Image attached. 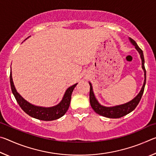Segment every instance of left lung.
<instances>
[{
  "label": "left lung",
  "mask_w": 156,
  "mask_h": 156,
  "mask_svg": "<svg viewBox=\"0 0 156 156\" xmlns=\"http://www.w3.org/2000/svg\"><path fill=\"white\" fill-rule=\"evenodd\" d=\"M130 41L131 43L135 46L136 49L138 50L140 55L141 59H142V67L143 69L144 72V81L143 86H142L141 91H140L138 96H137L135 98H133L131 101L127 102V103L118 105V106L113 107H107L102 106L101 105L98 103V102L97 101L96 98L94 96L93 89H92L91 84L89 83V85H90V91H89V101H90L91 106L92 107L95 112L97 113L98 114L100 115L104 116V117L109 118H119L122 117L124 115H126L128 114L132 111H133L136 109L137 105H138L139 102L140 101L141 98L143 94V92L144 90V86L146 84V69L144 67V55L142 50L140 48L138 44L136 43V41L130 38Z\"/></svg>",
  "instance_id": "obj_1"
}]
</instances>
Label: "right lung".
Masks as SVG:
<instances>
[{
  "label": "right lung",
  "mask_w": 156,
  "mask_h": 156,
  "mask_svg": "<svg viewBox=\"0 0 156 156\" xmlns=\"http://www.w3.org/2000/svg\"><path fill=\"white\" fill-rule=\"evenodd\" d=\"M9 78L12 93L21 109L31 117L44 121H51L58 119L65 114V113L67 112L69 109V107L71 98H72V94L73 89L78 84L76 83L73 84V86L70 87L67 89L62 101L58 105L52 107L44 108L34 106V105H31L23 99L22 96H20V95L16 90L12 77V72L10 73Z\"/></svg>",
  "instance_id": "add662e5"
}]
</instances>
